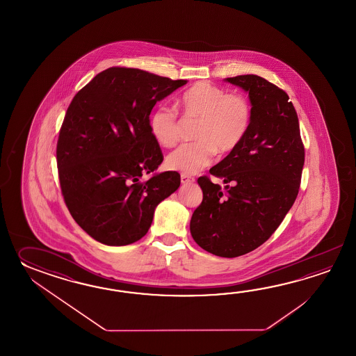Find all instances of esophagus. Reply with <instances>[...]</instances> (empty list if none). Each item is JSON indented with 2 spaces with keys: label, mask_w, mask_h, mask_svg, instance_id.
<instances>
[{
  "label": "esophagus",
  "mask_w": 356,
  "mask_h": 356,
  "mask_svg": "<svg viewBox=\"0 0 356 356\" xmlns=\"http://www.w3.org/2000/svg\"><path fill=\"white\" fill-rule=\"evenodd\" d=\"M181 184H187V183H192V181H195V178H193V177H189V175H181Z\"/></svg>",
  "instance_id": "1"
}]
</instances>
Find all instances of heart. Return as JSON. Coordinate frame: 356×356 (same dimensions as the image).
I'll return each mask as SVG.
<instances>
[{"label":"heart","instance_id":"1","mask_svg":"<svg viewBox=\"0 0 356 356\" xmlns=\"http://www.w3.org/2000/svg\"><path fill=\"white\" fill-rule=\"evenodd\" d=\"M183 115L198 121L197 143L181 145L167 156V167L183 175H196L210 165L216 150L233 152L250 129V106L239 94H227L219 86L197 83L181 98ZM152 136L163 146H173L179 140L181 121L175 108L161 104L150 117Z\"/></svg>","mask_w":356,"mask_h":356}]
</instances>
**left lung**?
<instances>
[{"label": "left lung", "mask_w": 356, "mask_h": 356, "mask_svg": "<svg viewBox=\"0 0 356 356\" xmlns=\"http://www.w3.org/2000/svg\"><path fill=\"white\" fill-rule=\"evenodd\" d=\"M248 94L250 129L238 147L197 181L204 198L189 224L202 250L239 257L273 234L296 202L304 165L296 108L288 94L257 75L225 79Z\"/></svg>", "instance_id": "8db88e82"}]
</instances>
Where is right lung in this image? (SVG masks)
<instances>
[{
	"instance_id": "obj_1",
	"label": "right lung",
	"mask_w": 356,
	"mask_h": 356,
	"mask_svg": "<svg viewBox=\"0 0 356 356\" xmlns=\"http://www.w3.org/2000/svg\"><path fill=\"white\" fill-rule=\"evenodd\" d=\"M186 83L111 67L72 99L57 143L60 189L74 220L97 242L120 247L140 241L156 206L179 187L177 172L140 179L163 161L150 129L152 108Z\"/></svg>"
}]
</instances>
